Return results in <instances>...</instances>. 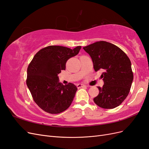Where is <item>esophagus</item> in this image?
Listing matches in <instances>:
<instances>
[{
	"instance_id": "34e87169",
	"label": "esophagus",
	"mask_w": 149,
	"mask_h": 149,
	"mask_svg": "<svg viewBox=\"0 0 149 149\" xmlns=\"http://www.w3.org/2000/svg\"><path fill=\"white\" fill-rule=\"evenodd\" d=\"M83 87H88L86 85L83 84H78L77 85V88H83Z\"/></svg>"
}]
</instances>
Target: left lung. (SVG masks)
<instances>
[{"mask_svg": "<svg viewBox=\"0 0 149 149\" xmlns=\"http://www.w3.org/2000/svg\"><path fill=\"white\" fill-rule=\"evenodd\" d=\"M83 49L91 56L95 71L104 70L101 77L104 84L97 87L100 93L94 102L104 109L119 106L128 96L134 78L129 57L118 47L105 41L95 42Z\"/></svg>", "mask_w": 149, "mask_h": 149, "instance_id": "1", "label": "left lung"}]
</instances>
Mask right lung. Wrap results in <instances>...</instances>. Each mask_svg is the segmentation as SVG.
I'll use <instances>...</instances> for the list:
<instances>
[{
  "label": "right lung",
  "instance_id": "1",
  "mask_svg": "<svg viewBox=\"0 0 149 149\" xmlns=\"http://www.w3.org/2000/svg\"><path fill=\"white\" fill-rule=\"evenodd\" d=\"M81 48L48 46L36 53L30 63L26 83L33 101L44 111L59 114L71 105L78 89L73 83H60L58 74L65 70L68 60L78 55Z\"/></svg>",
  "mask_w": 149,
  "mask_h": 149
}]
</instances>
